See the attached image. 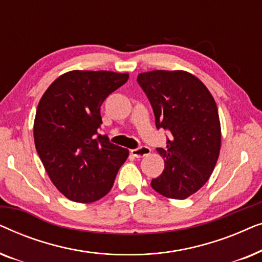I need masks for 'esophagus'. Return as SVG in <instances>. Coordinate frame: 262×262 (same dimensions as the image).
Instances as JSON below:
<instances>
[{
  "mask_svg": "<svg viewBox=\"0 0 262 262\" xmlns=\"http://www.w3.org/2000/svg\"><path fill=\"white\" fill-rule=\"evenodd\" d=\"M150 151H151V149H150L149 146L143 145V146H139V148L132 149L130 152L132 154V156H135V157H137V159H139V157L148 156L149 154H150Z\"/></svg>",
  "mask_w": 262,
  "mask_h": 262,
  "instance_id": "obj_1",
  "label": "esophagus"
}]
</instances>
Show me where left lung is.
<instances>
[{
	"label": "left lung",
	"instance_id": "1",
	"mask_svg": "<svg viewBox=\"0 0 262 262\" xmlns=\"http://www.w3.org/2000/svg\"><path fill=\"white\" fill-rule=\"evenodd\" d=\"M137 82L151 103L157 128L170 132L167 148L156 150L164 170L151 187L171 199H186L209 180L221 150L216 102L199 78L186 71L142 73Z\"/></svg>",
	"mask_w": 262,
	"mask_h": 262
}]
</instances>
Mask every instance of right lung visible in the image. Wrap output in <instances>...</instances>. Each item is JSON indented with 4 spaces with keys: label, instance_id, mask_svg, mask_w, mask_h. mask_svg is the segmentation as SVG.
Listing matches in <instances>:
<instances>
[{
    "label": "right lung",
    "instance_id": "add662e5",
    "mask_svg": "<svg viewBox=\"0 0 262 262\" xmlns=\"http://www.w3.org/2000/svg\"><path fill=\"white\" fill-rule=\"evenodd\" d=\"M128 74L74 70L62 75L39 101L34 143L45 170L60 193L92 203L112 188L128 150L100 135V107Z\"/></svg>",
    "mask_w": 262,
    "mask_h": 262
}]
</instances>
